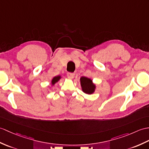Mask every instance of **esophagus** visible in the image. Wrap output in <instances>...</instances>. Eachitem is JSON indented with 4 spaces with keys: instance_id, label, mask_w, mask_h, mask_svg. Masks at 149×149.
<instances>
[{
    "instance_id": "obj_1",
    "label": "esophagus",
    "mask_w": 149,
    "mask_h": 149,
    "mask_svg": "<svg viewBox=\"0 0 149 149\" xmlns=\"http://www.w3.org/2000/svg\"><path fill=\"white\" fill-rule=\"evenodd\" d=\"M74 76H75V74H74V73H70V72H68V73L67 74V77H68V78L70 79H74Z\"/></svg>"
}]
</instances>
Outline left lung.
I'll use <instances>...</instances> for the list:
<instances>
[{"instance_id":"8db88e82","label":"left lung","mask_w":149,"mask_h":149,"mask_svg":"<svg viewBox=\"0 0 149 149\" xmlns=\"http://www.w3.org/2000/svg\"><path fill=\"white\" fill-rule=\"evenodd\" d=\"M80 82L82 90L86 94L91 95L95 92L96 86L95 84H93V81L91 79L86 77H81Z\"/></svg>"}]
</instances>
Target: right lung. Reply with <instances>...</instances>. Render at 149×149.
I'll return each instance as SVG.
<instances>
[{"instance_id": "1", "label": "right lung", "mask_w": 149, "mask_h": 149, "mask_svg": "<svg viewBox=\"0 0 149 149\" xmlns=\"http://www.w3.org/2000/svg\"><path fill=\"white\" fill-rule=\"evenodd\" d=\"M60 79H61V76H60V75H58V76H56V77H54L53 78V79H52V81H51L52 85H53V86L57 82L60 81Z\"/></svg>"}]
</instances>
